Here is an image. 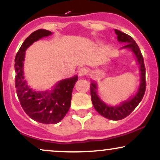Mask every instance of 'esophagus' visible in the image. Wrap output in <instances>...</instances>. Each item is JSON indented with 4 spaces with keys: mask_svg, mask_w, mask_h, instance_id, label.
<instances>
[{
    "mask_svg": "<svg viewBox=\"0 0 160 160\" xmlns=\"http://www.w3.org/2000/svg\"><path fill=\"white\" fill-rule=\"evenodd\" d=\"M88 73V70L86 68H81L79 69V71H78V74L79 76L80 77H83L86 75V74Z\"/></svg>",
    "mask_w": 160,
    "mask_h": 160,
    "instance_id": "obj_1",
    "label": "esophagus"
}]
</instances>
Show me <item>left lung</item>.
<instances>
[{
    "label": "left lung",
    "instance_id": "left-lung-1",
    "mask_svg": "<svg viewBox=\"0 0 160 160\" xmlns=\"http://www.w3.org/2000/svg\"><path fill=\"white\" fill-rule=\"evenodd\" d=\"M114 31L117 35V40L119 42L127 43L126 46H124L123 48L131 49L135 53L137 58V61L138 62L139 65H140L141 85L139 87L138 92L132 98L122 102L120 105L117 106V107L108 106L107 104H105L103 102L101 101V99L98 98L96 94V84L93 83V82L91 83L90 94L93 106H94L97 112H98L99 114L103 116L105 118L109 119V120H120L129 115L135 109V108L138 105L141 101L142 100L145 93V90H146V78H145L146 71H145L144 58H143L138 46L135 43L133 38L128 34L120 32V31L117 30V29H115Z\"/></svg>",
    "mask_w": 160,
    "mask_h": 160
}]
</instances>
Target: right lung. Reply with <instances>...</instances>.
<instances>
[{"label": "right lung", "mask_w": 160, "mask_h": 160, "mask_svg": "<svg viewBox=\"0 0 160 160\" xmlns=\"http://www.w3.org/2000/svg\"><path fill=\"white\" fill-rule=\"evenodd\" d=\"M52 32L39 29L31 34L22 44L15 58V83L22 108L32 120L45 124H55L65 117L71 106L73 88L78 77L66 79L55 86L51 92H36L27 85L23 76V62L26 49L34 42Z\"/></svg>", "instance_id": "1"}]
</instances>
